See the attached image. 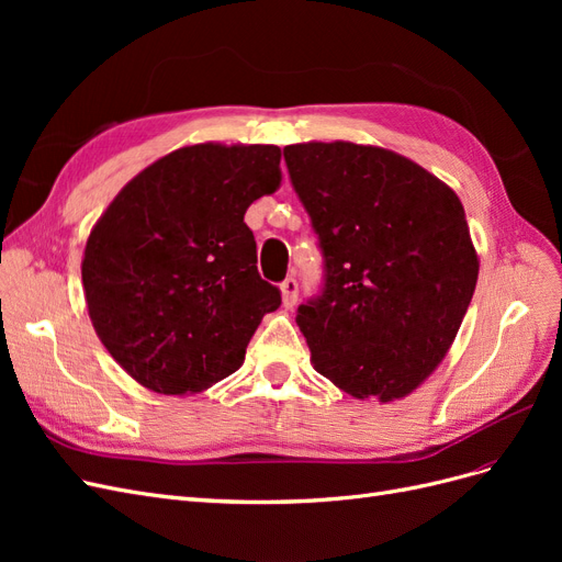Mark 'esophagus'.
Here are the masks:
<instances>
[{"instance_id":"34e87169","label":"esophagus","mask_w":562,"mask_h":562,"mask_svg":"<svg viewBox=\"0 0 562 562\" xmlns=\"http://www.w3.org/2000/svg\"><path fill=\"white\" fill-rule=\"evenodd\" d=\"M297 295H300V285H297V279L288 277L283 283H281V297H283V307H295L297 302Z\"/></svg>"}]
</instances>
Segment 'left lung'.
I'll list each match as a JSON object with an SVG mask.
<instances>
[{
	"label": "left lung",
	"mask_w": 562,
	"mask_h": 562,
	"mask_svg": "<svg viewBox=\"0 0 562 562\" xmlns=\"http://www.w3.org/2000/svg\"><path fill=\"white\" fill-rule=\"evenodd\" d=\"M323 258L297 307L314 368L353 398H401L443 361L479 279L462 201L382 147H283Z\"/></svg>",
	"instance_id": "obj_1"
}]
</instances>
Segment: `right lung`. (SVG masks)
I'll return each instance as SVG.
<instances>
[{
  "label": "right lung",
  "mask_w": 562,
  "mask_h": 562,
  "mask_svg": "<svg viewBox=\"0 0 562 562\" xmlns=\"http://www.w3.org/2000/svg\"><path fill=\"white\" fill-rule=\"evenodd\" d=\"M277 145H192L135 176L93 227L81 281L100 342L159 394L239 370L281 291L258 271L244 215L281 182Z\"/></svg>",
  "instance_id": "1"
}]
</instances>
